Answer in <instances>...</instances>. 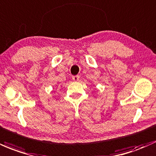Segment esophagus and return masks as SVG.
<instances>
[{
    "label": "esophagus",
    "instance_id": "esophagus-1",
    "mask_svg": "<svg viewBox=\"0 0 156 156\" xmlns=\"http://www.w3.org/2000/svg\"><path fill=\"white\" fill-rule=\"evenodd\" d=\"M73 80L74 81H78V80H79V76H78V75H74V76H73Z\"/></svg>",
    "mask_w": 156,
    "mask_h": 156
}]
</instances>
